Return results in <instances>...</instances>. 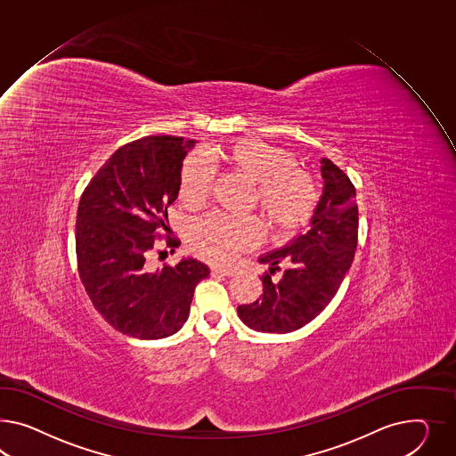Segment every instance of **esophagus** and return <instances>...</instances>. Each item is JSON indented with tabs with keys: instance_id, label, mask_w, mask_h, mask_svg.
<instances>
[{
	"instance_id": "1",
	"label": "esophagus",
	"mask_w": 456,
	"mask_h": 456,
	"mask_svg": "<svg viewBox=\"0 0 456 456\" xmlns=\"http://www.w3.org/2000/svg\"><path fill=\"white\" fill-rule=\"evenodd\" d=\"M210 272H212V275H224V277H232L235 273L232 269H224V267H212Z\"/></svg>"
}]
</instances>
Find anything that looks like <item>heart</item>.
<instances>
[{"label": "heart", "mask_w": 456, "mask_h": 456, "mask_svg": "<svg viewBox=\"0 0 456 456\" xmlns=\"http://www.w3.org/2000/svg\"><path fill=\"white\" fill-rule=\"evenodd\" d=\"M210 162H222L257 184V200L275 229H294L307 222L317 199L312 175L297 167L285 149L256 139L237 141L222 148H208L187 159L179 175V197L187 208L206 202L212 185ZM262 227L254 217L210 214L191 229V246L204 259L225 264L260 240Z\"/></svg>", "instance_id": "1"}]
</instances>
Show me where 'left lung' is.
Instances as JSON below:
<instances>
[{"label":"left lung","instance_id":"8db88e82","mask_svg":"<svg viewBox=\"0 0 456 456\" xmlns=\"http://www.w3.org/2000/svg\"><path fill=\"white\" fill-rule=\"evenodd\" d=\"M322 196L307 232L281 248L260 256L279 282L262 277L264 296L239 305V319L256 332L289 333L314 321L330 304L357 250L358 208L355 187L332 160L322 158Z\"/></svg>","mask_w":456,"mask_h":456}]
</instances>
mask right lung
<instances>
[{"mask_svg": "<svg viewBox=\"0 0 456 456\" xmlns=\"http://www.w3.org/2000/svg\"><path fill=\"white\" fill-rule=\"evenodd\" d=\"M194 139L148 135L118 149L87 184L77 208L76 256L93 305L118 332L158 340L181 330L209 267L184 257L151 269L158 231L171 229L183 160ZM167 246H177L174 237Z\"/></svg>", "mask_w": 456, "mask_h": 456, "instance_id": "obj_1", "label": "right lung"}]
</instances>
